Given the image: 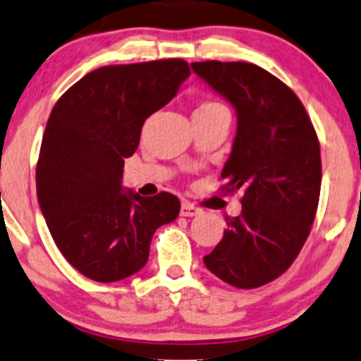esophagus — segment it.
<instances>
[{"instance_id":"34e87169","label":"esophagus","mask_w":361,"mask_h":361,"mask_svg":"<svg viewBox=\"0 0 361 361\" xmlns=\"http://www.w3.org/2000/svg\"><path fill=\"white\" fill-rule=\"evenodd\" d=\"M199 212H200V209L197 207V205H193L192 202H183V204H181L180 214L183 217H193V216H197Z\"/></svg>"}]
</instances>
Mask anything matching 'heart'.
<instances>
[{
    "mask_svg": "<svg viewBox=\"0 0 361 361\" xmlns=\"http://www.w3.org/2000/svg\"><path fill=\"white\" fill-rule=\"evenodd\" d=\"M217 108H223V106L219 104V102H214V101H205L199 104V108L195 111H212V109H217Z\"/></svg>",
    "mask_w": 361,
    "mask_h": 361,
    "instance_id": "1",
    "label": "heart"
}]
</instances>
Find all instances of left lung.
Listing matches in <instances>:
<instances>
[{"mask_svg":"<svg viewBox=\"0 0 361 361\" xmlns=\"http://www.w3.org/2000/svg\"><path fill=\"white\" fill-rule=\"evenodd\" d=\"M192 70L236 111L221 190L243 192L241 214L226 217L204 264L235 288L264 286L290 269L310 235L322 181L319 138L296 94L260 66L202 61Z\"/></svg>","mask_w":361,"mask_h":361,"instance_id":"1","label":"left lung"}]
</instances>
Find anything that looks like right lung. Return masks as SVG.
Wrapping results in <instances>:
<instances>
[{
	"label": "right lung",
	"mask_w": 361,
	"mask_h": 361,
	"mask_svg": "<svg viewBox=\"0 0 361 361\" xmlns=\"http://www.w3.org/2000/svg\"><path fill=\"white\" fill-rule=\"evenodd\" d=\"M183 59L102 66L58 99L47 120L35 187L51 236L80 274L114 283L140 271L156 229L180 214L168 192L123 190V164L144 121L176 96Z\"/></svg>",
	"instance_id": "obj_1"
}]
</instances>
